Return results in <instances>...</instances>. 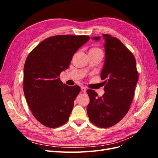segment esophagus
Listing matches in <instances>:
<instances>
[{"label":"esophagus","mask_w":158,"mask_h":158,"mask_svg":"<svg viewBox=\"0 0 158 158\" xmlns=\"http://www.w3.org/2000/svg\"><path fill=\"white\" fill-rule=\"evenodd\" d=\"M81 90L83 93H86V88L84 87H81Z\"/></svg>","instance_id":"obj_1"}]
</instances>
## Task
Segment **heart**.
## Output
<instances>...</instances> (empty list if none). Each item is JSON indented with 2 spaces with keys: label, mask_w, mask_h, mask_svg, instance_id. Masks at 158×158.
Wrapping results in <instances>:
<instances>
[{
  "label": "heart",
  "mask_w": 158,
  "mask_h": 158,
  "mask_svg": "<svg viewBox=\"0 0 158 158\" xmlns=\"http://www.w3.org/2000/svg\"><path fill=\"white\" fill-rule=\"evenodd\" d=\"M100 51H102L101 49L97 47H93V48H92L89 50V52H100Z\"/></svg>",
  "instance_id": "heart-1"
}]
</instances>
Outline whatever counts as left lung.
Segmentation results:
<instances>
[{"label":"left lung","instance_id":"8db88e82","mask_svg":"<svg viewBox=\"0 0 158 158\" xmlns=\"http://www.w3.org/2000/svg\"><path fill=\"white\" fill-rule=\"evenodd\" d=\"M106 41V60L101 78L105 80V94L98 97L88 89L87 113L90 121L100 128H109L120 121L130 109L138 80L136 60L131 51L117 38L103 34ZM93 40H99L100 37Z\"/></svg>","mask_w":158,"mask_h":158}]
</instances>
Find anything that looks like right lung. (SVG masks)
<instances>
[{
	"instance_id": "right-lung-1",
	"label": "right lung",
	"mask_w": 158,
	"mask_h": 158,
	"mask_svg": "<svg viewBox=\"0 0 158 158\" xmlns=\"http://www.w3.org/2000/svg\"><path fill=\"white\" fill-rule=\"evenodd\" d=\"M89 40L88 35H55L41 41L28 55L23 92L33 115L43 125L56 128L68 121L80 88L63 84L59 76Z\"/></svg>"
}]
</instances>
